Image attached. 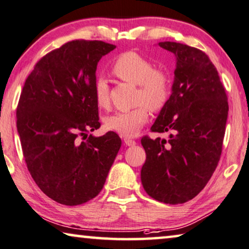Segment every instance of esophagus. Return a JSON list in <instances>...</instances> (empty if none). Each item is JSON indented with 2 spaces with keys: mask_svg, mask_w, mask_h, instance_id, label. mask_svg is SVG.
<instances>
[{
  "mask_svg": "<svg viewBox=\"0 0 249 249\" xmlns=\"http://www.w3.org/2000/svg\"><path fill=\"white\" fill-rule=\"evenodd\" d=\"M124 143H125L127 146H133V145H135V144H136L135 141L132 140V139H129V137H125V139H124Z\"/></svg>",
  "mask_w": 249,
  "mask_h": 249,
  "instance_id": "34e87169",
  "label": "esophagus"
}]
</instances>
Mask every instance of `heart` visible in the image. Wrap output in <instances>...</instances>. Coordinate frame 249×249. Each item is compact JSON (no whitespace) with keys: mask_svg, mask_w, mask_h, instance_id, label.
I'll return each mask as SVG.
<instances>
[{"mask_svg":"<svg viewBox=\"0 0 249 249\" xmlns=\"http://www.w3.org/2000/svg\"><path fill=\"white\" fill-rule=\"evenodd\" d=\"M112 72L120 79L137 85L134 108L117 112L104 120L105 127L122 136H133L148 120V109H162L171 94V78L165 70L154 68L153 62L135 51H126L117 55L112 65ZM96 104L101 108L110 106V88L104 77L96 79L94 85Z\"/></svg>","mask_w":249,"mask_h":249,"instance_id":"heart-1","label":"heart"}]
</instances>
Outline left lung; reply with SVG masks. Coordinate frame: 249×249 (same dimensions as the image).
Segmentation results:
<instances>
[{"instance_id": "obj_1", "label": "left lung", "mask_w": 249, "mask_h": 249, "mask_svg": "<svg viewBox=\"0 0 249 249\" xmlns=\"http://www.w3.org/2000/svg\"><path fill=\"white\" fill-rule=\"evenodd\" d=\"M176 54L172 94L151 127L170 139L141 142L146 160L144 190L158 201L184 203L206 187L220 160L228 101L216 67L203 51L179 42H159Z\"/></svg>"}]
</instances>
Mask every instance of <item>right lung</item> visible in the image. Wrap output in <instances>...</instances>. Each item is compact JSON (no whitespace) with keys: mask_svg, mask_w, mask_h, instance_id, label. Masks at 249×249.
Returning <instances> with one entry per match:
<instances>
[{"mask_svg":"<svg viewBox=\"0 0 249 249\" xmlns=\"http://www.w3.org/2000/svg\"><path fill=\"white\" fill-rule=\"evenodd\" d=\"M114 44L73 40L40 59L22 88L17 127L28 170L54 201L77 206L104 187L122 141L101 127L94 96L96 69Z\"/></svg>","mask_w":249,"mask_h":249,"instance_id":"obj_1","label":"right lung"}]
</instances>
